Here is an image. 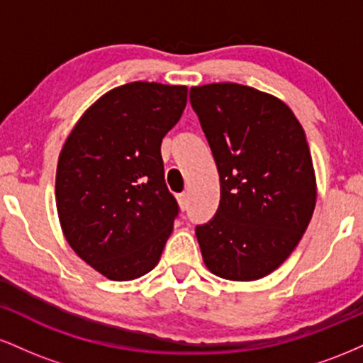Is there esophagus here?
Returning <instances> with one entry per match:
<instances>
[{
	"instance_id": "obj_1",
	"label": "esophagus",
	"mask_w": 363,
	"mask_h": 363,
	"mask_svg": "<svg viewBox=\"0 0 363 363\" xmlns=\"http://www.w3.org/2000/svg\"><path fill=\"white\" fill-rule=\"evenodd\" d=\"M177 201H179V205H181V208H187L189 206V194L181 193L177 196Z\"/></svg>"
}]
</instances>
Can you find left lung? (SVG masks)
I'll return each instance as SVG.
<instances>
[{"label":"left lung","mask_w":363,"mask_h":363,"mask_svg":"<svg viewBox=\"0 0 363 363\" xmlns=\"http://www.w3.org/2000/svg\"><path fill=\"white\" fill-rule=\"evenodd\" d=\"M189 102L220 174V205L196 225L205 264L216 277H266L301 242L315 206L306 133L277 97L239 85L193 86Z\"/></svg>","instance_id":"1"}]
</instances>
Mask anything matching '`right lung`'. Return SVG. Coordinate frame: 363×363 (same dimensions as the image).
Masks as SVG:
<instances>
[{"mask_svg":"<svg viewBox=\"0 0 363 363\" xmlns=\"http://www.w3.org/2000/svg\"><path fill=\"white\" fill-rule=\"evenodd\" d=\"M187 102L179 85L133 82L90 107L61 150L56 205L66 240L104 277L157 266L179 205L164 177L162 138Z\"/></svg>","mask_w":363,"mask_h":363,"instance_id":"right-lung-1","label":"right lung"}]
</instances>
